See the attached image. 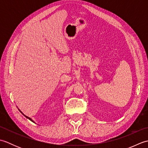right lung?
I'll return each mask as SVG.
<instances>
[{
  "label": "right lung",
  "instance_id": "add662e5",
  "mask_svg": "<svg viewBox=\"0 0 148 148\" xmlns=\"http://www.w3.org/2000/svg\"><path fill=\"white\" fill-rule=\"evenodd\" d=\"M19 111H20V109H19ZM20 111V112H21V113H22V114H23V112H21V111ZM23 114V115H24V116H25V117H26V118H28V119H30V121H32V122H34V121H33V120H32V119H31V118H29V117H28V116H25V114Z\"/></svg>",
  "mask_w": 148,
  "mask_h": 148
}]
</instances>
